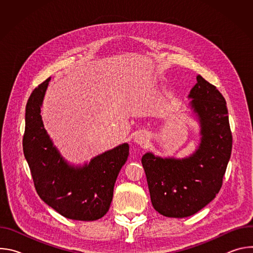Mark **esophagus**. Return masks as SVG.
I'll use <instances>...</instances> for the list:
<instances>
[{"label":"esophagus","instance_id":"1","mask_svg":"<svg viewBox=\"0 0 253 253\" xmlns=\"http://www.w3.org/2000/svg\"><path fill=\"white\" fill-rule=\"evenodd\" d=\"M133 140L136 144H138V145H145L148 141V136L146 135V133L139 132V133L135 134Z\"/></svg>","mask_w":253,"mask_h":253}]
</instances>
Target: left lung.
I'll return each instance as SVG.
<instances>
[{"mask_svg": "<svg viewBox=\"0 0 253 253\" xmlns=\"http://www.w3.org/2000/svg\"><path fill=\"white\" fill-rule=\"evenodd\" d=\"M196 79L188 99L200 128L197 149L184 158L147 152L141 159L152 205L166 217H188L211 202L222 186L231 155L225 99L200 75Z\"/></svg>", "mask_w": 253, "mask_h": 253, "instance_id": "left-lung-1", "label": "left lung"}]
</instances>
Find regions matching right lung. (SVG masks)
Returning a JSON list of instances; mask_svg holds the SVG:
<instances>
[{
  "label": "right lung",
  "instance_id": "add662e5",
  "mask_svg": "<svg viewBox=\"0 0 253 253\" xmlns=\"http://www.w3.org/2000/svg\"><path fill=\"white\" fill-rule=\"evenodd\" d=\"M51 78L36 88L27 103L23 150L40 198L64 217L97 220L108 212L117 176L129 156L120 144L84 165L70 164L46 131L41 107Z\"/></svg>",
  "mask_w": 253,
  "mask_h": 253
}]
</instances>
